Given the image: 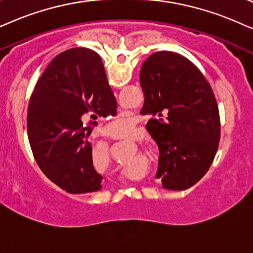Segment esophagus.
<instances>
[{"instance_id":"34e87169","label":"esophagus","mask_w":253,"mask_h":253,"mask_svg":"<svg viewBox=\"0 0 253 253\" xmlns=\"http://www.w3.org/2000/svg\"><path fill=\"white\" fill-rule=\"evenodd\" d=\"M106 134H107V135H110V136H113V137H118L117 135H114V134H112V133H110V132H107Z\"/></svg>"}]
</instances>
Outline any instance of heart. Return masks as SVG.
<instances>
[{"label": "heart", "instance_id": "obj_1", "mask_svg": "<svg viewBox=\"0 0 253 253\" xmlns=\"http://www.w3.org/2000/svg\"><path fill=\"white\" fill-rule=\"evenodd\" d=\"M106 127H107V129L112 130V132H114V133H118V134H121V135H124V134L129 133L130 130L133 129L134 120L132 117L127 116V114H123V116L118 117L117 119L111 121V123L107 125Z\"/></svg>", "mask_w": 253, "mask_h": 253}]
</instances>
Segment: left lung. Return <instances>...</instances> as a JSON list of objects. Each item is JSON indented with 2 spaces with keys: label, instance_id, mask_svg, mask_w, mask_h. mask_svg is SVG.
I'll use <instances>...</instances> for the list:
<instances>
[{
  "label": "left lung",
  "instance_id": "1",
  "mask_svg": "<svg viewBox=\"0 0 253 253\" xmlns=\"http://www.w3.org/2000/svg\"><path fill=\"white\" fill-rule=\"evenodd\" d=\"M141 114L160 158L156 178L167 190L193 186L211 166L220 141V114L203 73L180 54L161 50L143 62Z\"/></svg>",
  "mask_w": 253,
  "mask_h": 253
}]
</instances>
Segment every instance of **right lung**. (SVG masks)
Instances as JSON below:
<instances>
[{
	"label": "right lung",
	"instance_id": "add662e5",
	"mask_svg": "<svg viewBox=\"0 0 253 253\" xmlns=\"http://www.w3.org/2000/svg\"><path fill=\"white\" fill-rule=\"evenodd\" d=\"M116 107L103 61L96 52L72 48L50 61L28 110L30 146L49 180L74 194L102 188L104 178L93 167L87 127L81 118L102 116Z\"/></svg>",
	"mask_w": 253,
	"mask_h": 253
}]
</instances>
